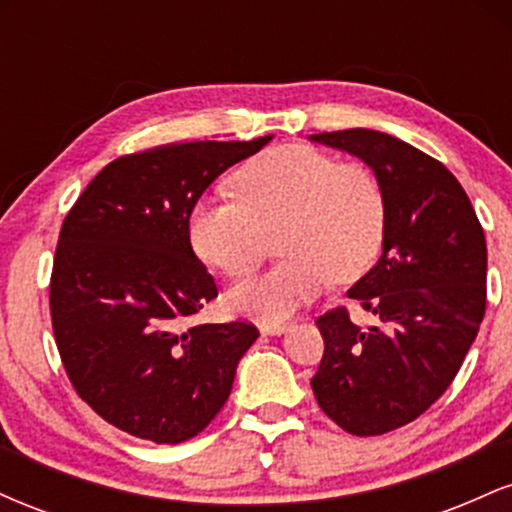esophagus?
Returning <instances> with one entry per match:
<instances>
[{
	"mask_svg": "<svg viewBox=\"0 0 512 512\" xmlns=\"http://www.w3.org/2000/svg\"><path fill=\"white\" fill-rule=\"evenodd\" d=\"M286 330V322L281 320H264L260 322V332L262 334H281Z\"/></svg>",
	"mask_w": 512,
	"mask_h": 512,
	"instance_id": "34e87169",
	"label": "esophagus"
}]
</instances>
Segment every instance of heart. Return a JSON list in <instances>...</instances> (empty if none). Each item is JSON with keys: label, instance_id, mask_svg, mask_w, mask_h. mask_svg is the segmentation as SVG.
Listing matches in <instances>:
<instances>
[{"label": "heart", "instance_id": "b5f03b06", "mask_svg": "<svg viewBox=\"0 0 512 512\" xmlns=\"http://www.w3.org/2000/svg\"><path fill=\"white\" fill-rule=\"evenodd\" d=\"M238 199H199L187 236L204 262L231 279L250 274L267 255V236L284 255L267 274L228 293L231 310L281 317L315 296L327 281L366 274L380 255L387 204L378 175L361 163L310 146H279L233 178Z\"/></svg>", "mask_w": 512, "mask_h": 512}]
</instances>
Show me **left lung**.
<instances>
[{
	"label": "left lung",
	"mask_w": 512,
	"mask_h": 512,
	"mask_svg": "<svg viewBox=\"0 0 512 512\" xmlns=\"http://www.w3.org/2000/svg\"><path fill=\"white\" fill-rule=\"evenodd\" d=\"M310 142L366 161L385 192L383 255L349 289L378 325L346 305L315 320L325 339L310 380L327 416L351 436H383L438 402L486 313V238L467 192L443 163L375 129Z\"/></svg>",
	"instance_id": "left-lung-1"
}]
</instances>
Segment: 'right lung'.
Listing matches in <instances>:
<instances>
[{"instance_id":"obj_1","label":"right lung","mask_w":512,"mask_h":512,"mask_svg":"<svg viewBox=\"0 0 512 512\" xmlns=\"http://www.w3.org/2000/svg\"><path fill=\"white\" fill-rule=\"evenodd\" d=\"M269 139L125 154L64 216L50 276L57 351L76 395L129 436L175 445L202 433L260 337L248 320L187 325L219 296L187 219L223 170Z\"/></svg>"}]
</instances>
